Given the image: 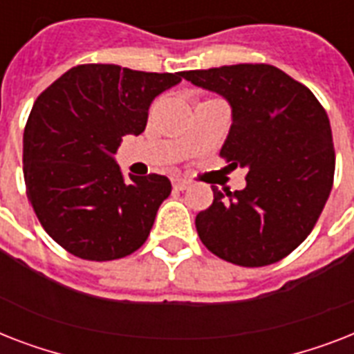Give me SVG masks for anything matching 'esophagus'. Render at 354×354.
Listing matches in <instances>:
<instances>
[{
	"label": "esophagus",
	"instance_id": "esophagus-1",
	"mask_svg": "<svg viewBox=\"0 0 354 354\" xmlns=\"http://www.w3.org/2000/svg\"><path fill=\"white\" fill-rule=\"evenodd\" d=\"M191 183L187 180H183V178H172V187L176 189V191H183V189H187Z\"/></svg>",
	"mask_w": 354,
	"mask_h": 354
}]
</instances>
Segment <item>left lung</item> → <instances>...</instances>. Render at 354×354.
<instances>
[{
  "label": "left lung",
  "instance_id": "left-lung-1",
  "mask_svg": "<svg viewBox=\"0 0 354 354\" xmlns=\"http://www.w3.org/2000/svg\"><path fill=\"white\" fill-rule=\"evenodd\" d=\"M232 106L221 156L246 169V187L222 193L196 215L200 241L239 266H266L292 253L316 226L335 180L327 112L307 86L270 64L183 71Z\"/></svg>",
  "mask_w": 354,
  "mask_h": 354
}]
</instances>
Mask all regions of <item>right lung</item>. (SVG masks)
I'll list each match as a JSON object with an SVG mask.
<instances>
[{"label":"right lung","instance_id":"obj_1","mask_svg":"<svg viewBox=\"0 0 354 354\" xmlns=\"http://www.w3.org/2000/svg\"><path fill=\"white\" fill-rule=\"evenodd\" d=\"M182 80L115 64H82L41 91L24 132V178L38 221L86 261L127 257L147 241L171 182L122 176L124 136L147 127L150 102Z\"/></svg>","mask_w":354,"mask_h":354}]
</instances>
